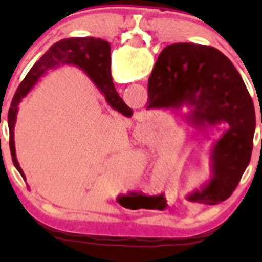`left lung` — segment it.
Masks as SVG:
<instances>
[{
	"label": "left lung",
	"mask_w": 262,
	"mask_h": 262,
	"mask_svg": "<svg viewBox=\"0 0 262 262\" xmlns=\"http://www.w3.org/2000/svg\"><path fill=\"white\" fill-rule=\"evenodd\" d=\"M145 107L173 111L202 134L223 126L210 149L209 180L186 200L216 205L230 198L251 161L256 128L253 101L230 59L210 46H168L149 76Z\"/></svg>",
	"instance_id": "obj_1"
}]
</instances>
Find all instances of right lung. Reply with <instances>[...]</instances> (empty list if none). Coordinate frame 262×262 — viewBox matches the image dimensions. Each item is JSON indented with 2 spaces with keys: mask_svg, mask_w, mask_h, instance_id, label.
<instances>
[{
  "mask_svg": "<svg viewBox=\"0 0 262 262\" xmlns=\"http://www.w3.org/2000/svg\"><path fill=\"white\" fill-rule=\"evenodd\" d=\"M61 66H75L81 69L85 75L93 81V84L105 97L106 102L111 108L117 110L124 117H131L133 110L124 103L115 90L110 71V45L103 39L99 38H75L62 39L53 46L34 64L26 77L18 86L17 92L11 99L10 108L8 114L9 123V145L13 159L14 166L18 169L22 178L26 181V176L23 173L15 154V142H14V127L17 122L18 106L23 98L31 92L41 78L50 71L59 68Z\"/></svg>",
  "mask_w": 262,
  "mask_h": 262,
  "instance_id": "add662e5",
  "label": "right lung"
}]
</instances>
